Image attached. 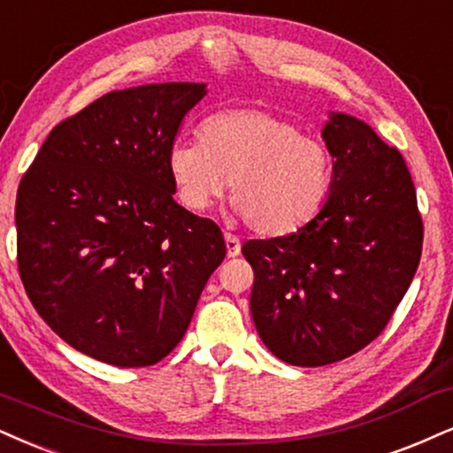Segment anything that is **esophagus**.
I'll return each mask as SVG.
<instances>
[{
  "label": "esophagus",
  "instance_id": "34e87169",
  "mask_svg": "<svg viewBox=\"0 0 453 453\" xmlns=\"http://www.w3.org/2000/svg\"><path fill=\"white\" fill-rule=\"evenodd\" d=\"M225 243H226V256H228V258H235V256L242 254V242H239L235 235L226 233Z\"/></svg>",
  "mask_w": 453,
  "mask_h": 453
}]
</instances>
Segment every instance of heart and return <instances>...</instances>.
I'll list each match as a JSON object with an SVG mask.
<instances>
[{
  "label": "heart",
  "mask_w": 453,
  "mask_h": 453,
  "mask_svg": "<svg viewBox=\"0 0 453 453\" xmlns=\"http://www.w3.org/2000/svg\"><path fill=\"white\" fill-rule=\"evenodd\" d=\"M165 170L191 211L208 210L231 182L235 211L265 237L309 225L332 188L326 144L256 107L210 115L199 126V142L178 138L167 147Z\"/></svg>",
  "instance_id": "1"
}]
</instances>
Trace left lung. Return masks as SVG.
I'll use <instances>...</instances> for the list:
<instances>
[{
    "label": "left lung",
    "instance_id": "1",
    "mask_svg": "<svg viewBox=\"0 0 453 453\" xmlns=\"http://www.w3.org/2000/svg\"><path fill=\"white\" fill-rule=\"evenodd\" d=\"M321 138L332 188L309 225L242 248L254 269L256 332L289 365L355 355L382 332L416 275L422 218L403 157L353 115L329 111Z\"/></svg>",
    "mask_w": 453,
    "mask_h": 453
}]
</instances>
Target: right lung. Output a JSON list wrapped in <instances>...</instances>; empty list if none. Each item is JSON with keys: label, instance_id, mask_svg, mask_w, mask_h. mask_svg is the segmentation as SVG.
<instances>
[{"label": "right lung", "instance_id": "obj_1", "mask_svg": "<svg viewBox=\"0 0 453 453\" xmlns=\"http://www.w3.org/2000/svg\"><path fill=\"white\" fill-rule=\"evenodd\" d=\"M205 83L104 94L50 132L16 195L27 296L66 344L144 367L180 342L226 248L174 201L167 147Z\"/></svg>", "mask_w": 453, "mask_h": 453}]
</instances>
